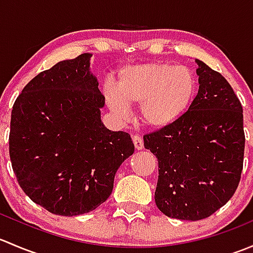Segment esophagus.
I'll return each mask as SVG.
<instances>
[{"label":"esophagus","instance_id":"1","mask_svg":"<svg viewBox=\"0 0 253 253\" xmlns=\"http://www.w3.org/2000/svg\"><path fill=\"white\" fill-rule=\"evenodd\" d=\"M132 139H133V143H134V148H136L137 150H142L143 149V141L141 138V136H133L132 137Z\"/></svg>","mask_w":253,"mask_h":253}]
</instances>
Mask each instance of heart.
I'll return each instance as SVG.
<instances>
[{"mask_svg":"<svg viewBox=\"0 0 253 253\" xmlns=\"http://www.w3.org/2000/svg\"><path fill=\"white\" fill-rule=\"evenodd\" d=\"M198 83L185 66L167 62H144L124 66L115 85L103 89L108 108L125 120L129 106H139V120L152 131H164L177 124L195 103Z\"/></svg>","mask_w":253,"mask_h":253,"instance_id":"obj_1","label":"heart"}]
</instances>
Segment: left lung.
Wrapping results in <instances>:
<instances>
[{
	"mask_svg": "<svg viewBox=\"0 0 253 253\" xmlns=\"http://www.w3.org/2000/svg\"><path fill=\"white\" fill-rule=\"evenodd\" d=\"M197 96L170 128L145 134L159 164L155 205L170 218H208L233 197L245 149L242 106L225 78L200 60Z\"/></svg>",
	"mask_w": 253,
	"mask_h": 253,
	"instance_id": "obj_1",
	"label": "left lung"
}]
</instances>
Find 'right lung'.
<instances>
[{"mask_svg":"<svg viewBox=\"0 0 253 253\" xmlns=\"http://www.w3.org/2000/svg\"><path fill=\"white\" fill-rule=\"evenodd\" d=\"M90 57L82 53L39 73L11 115L9 157L18 183L57 215H81L105 202L117 169L134 152L128 133L101 122L105 98Z\"/></svg>","mask_w":253,"mask_h":253,"instance_id":"1","label":"right lung"}]
</instances>
